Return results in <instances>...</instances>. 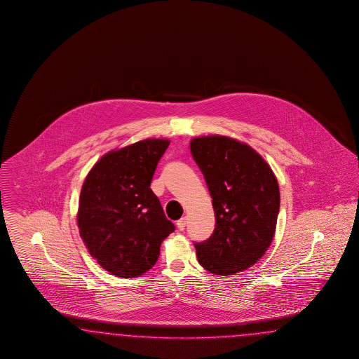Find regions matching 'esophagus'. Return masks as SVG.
I'll use <instances>...</instances> for the list:
<instances>
[{
  "label": "esophagus",
  "instance_id": "esophagus-1",
  "mask_svg": "<svg viewBox=\"0 0 359 359\" xmlns=\"http://www.w3.org/2000/svg\"><path fill=\"white\" fill-rule=\"evenodd\" d=\"M185 225H187V217H182L176 222V226L179 230H184Z\"/></svg>",
  "mask_w": 359,
  "mask_h": 359
}]
</instances>
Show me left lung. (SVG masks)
Returning a JSON list of instances; mask_svg holds the SVG:
<instances>
[{"instance_id": "1", "label": "left lung", "mask_w": 359, "mask_h": 359, "mask_svg": "<svg viewBox=\"0 0 359 359\" xmlns=\"http://www.w3.org/2000/svg\"><path fill=\"white\" fill-rule=\"evenodd\" d=\"M189 149L216 216L210 238L195 245L198 263L222 276L245 271L261 259L275 236L280 207L276 176L259 152L226 135L195 137Z\"/></svg>"}]
</instances>
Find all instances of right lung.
Returning a JSON list of instances; mask_svg holds the SVG:
<instances>
[{"label": "right lung", "mask_w": 359, "mask_h": 359, "mask_svg": "<svg viewBox=\"0 0 359 359\" xmlns=\"http://www.w3.org/2000/svg\"><path fill=\"white\" fill-rule=\"evenodd\" d=\"M170 144L147 138L102 155L81 187L77 226L89 254L120 278L151 270L161 245L174 231L150 188L156 164Z\"/></svg>", "instance_id": "obj_1"}]
</instances>
